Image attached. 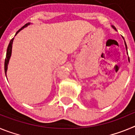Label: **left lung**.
Instances as JSON below:
<instances>
[{"label":"left lung","instance_id":"8db88e82","mask_svg":"<svg viewBox=\"0 0 135 135\" xmlns=\"http://www.w3.org/2000/svg\"><path fill=\"white\" fill-rule=\"evenodd\" d=\"M112 27H113V28H114V30H115V31H117V30H116V28H115V27H114V26H112ZM122 38H123V37H122ZM123 39H124V38H123ZM124 44H125V46H126V51H127V46H126V42H125V41H124ZM127 54H128V52H127ZM128 61H129V62H130V59H129V57H128Z\"/></svg>","mask_w":135,"mask_h":135}]
</instances>
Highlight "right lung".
<instances>
[{"mask_svg":"<svg viewBox=\"0 0 135 135\" xmlns=\"http://www.w3.org/2000/svg\"><path fill=\"white\" fill-rule=\"evenodd\" d=\"M30 24V23H28L27 24L25 25L24 26L21 27V29L19 30L17 32H16V34H15V36H16L17 34H18L19 32L21 30H23L24 27H27V26H29ZM14 40V38L11 40L9 44V46L7 47V54H6V58H5V61H4V73H5L6 76H7V69H8V65H9V60H10V58H11V53H12V45H13V42Z\"/></svg>","mask_w":135,"mask_h":135,"instance_id":"obj_1","label":"right lung"}]
</instances>
